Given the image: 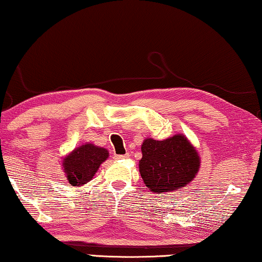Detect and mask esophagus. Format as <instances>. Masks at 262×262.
Segmentation results:
<instances>
[{"mask_svg": "<svg viewBox=\"0 0 262 262\" xmlns=\"http://www.w3.org/2000/svg\"><path fill=\"white\" fill-rule=\"evenodd\" d=\"M128 154H124V155H118V154H114V156H113V158H114L115 160H122V159H127L128 158Z\"/></svg>", "mask_w": 262, "mask_h": 262, "instance_id": "34e87169", "label": "esophagus"}]
</instances>
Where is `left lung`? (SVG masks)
Returning <instances> with one entry per match:
<instances>
[{
	"instance_id": "8db88e82",
	"label": "left lung",
	"mask_w": 262,
	"mask_h": 262,
	"mask_svg": "<svg viewBox=\"0 0 262 262\" xmlns=\"http://www.w3.org/2000/svg\"><path fill=\"white\" fill-rule=\"evenodd\" d=\"M141 150L140 174L144 185L158 194L187 185L195 178L200 167L196 150L180 134L163 141L146 139Z\"/></svg>"
}]
</instances>
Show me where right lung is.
<instances>
[{
	"mask_svg": "<svg viewBox=\"0 0 262 262\" xmlns=\"http://www.w3.org/2000/svg\"><path fill=\"white\" fill-rule=\"evenodd\" d=\"M108 158V150L85 143L76 148L63 160L67 180L72 186H81L91 181L99 167Z\"/></svg>",
	"mask_w": 262,
	"mask_h": 262,
	"instance_id": "add662e5",
	"label": "right lung"
}]
</instances>
